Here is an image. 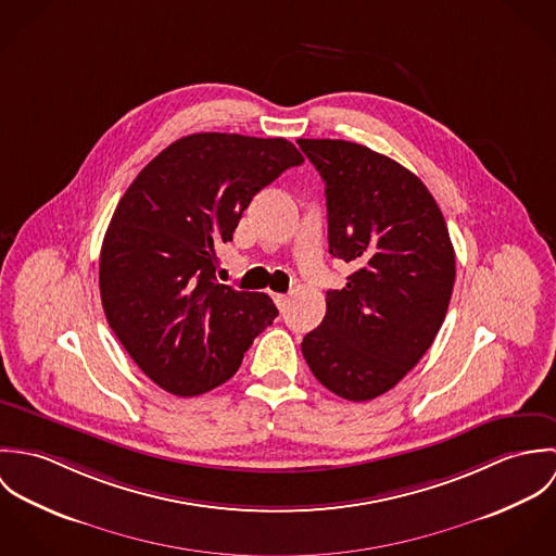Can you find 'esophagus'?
<instances>
[{"label": "esophagus", "instance_id": "esophagus-1", "mask_svg": "<svg viewBox=\"0 0 556 556\" xmlns=\"http://www.w3.org/2000/svg\"><path fill=\"white\" fill-rule=\"evenodd\" d=\"M274 302H276V306H278L280 311H285V308H287V304H289V298H287V295L276 293V295H274Z\"/></svg>", "mask_w": 556, "mask_h": 556}]
</instances>
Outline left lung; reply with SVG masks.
Listing matches in <instances>:
<instances>
[{
    "mask_svg": "<svg viewBox=\"0 0 556 556\" xmlns=\"http://www.w3.org/2000/svg\"><path fill=\"white\" fill-rule=\"evenodd\" d=\"M325 181L329 254L349 263L302 353L318 383L364 402L397 386L430 349L454 291L456 254L421 179L340 139H298Z\"/></svg>",
    "mask_w": 556,
    "mask_h": 556,
    "instance_id": "1",
    "label": "left lung"
}]
</instances>
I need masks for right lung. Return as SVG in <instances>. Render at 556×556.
<instances>
[{"mask_svg":"<svg viewBox=\"0 0 556 556\" xmlns=\"http://www.w3.org/2000/svg\"><path fill=\"white\" fill-rule=\"evenodd\" d=\"M302 162L287 139L197 132L162 150L119 199L100 250L102 308L168 394L229 381L278 315L269 295L218 282V248L252 197Z\"/></svg>","mask_w":556,"mask_h":556,"instance_id":"obj_1","label":"right lung"}]
</instances>
